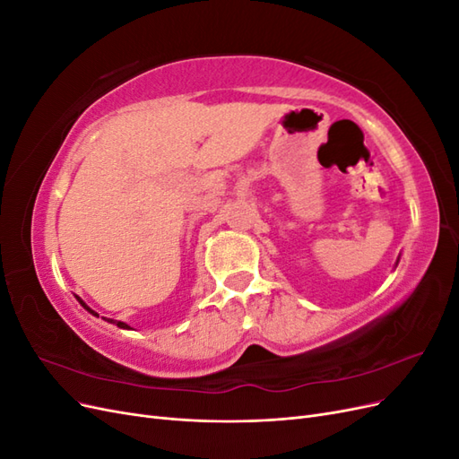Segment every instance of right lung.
<instances>
[{
    "label": "right lung",
    "mask_w": 459,
    "mask_h": 459,
    "mask_svg": "<svg viewBox=\"0 0 459 459\" xmlns=\"http://www.w3.org/2000/svg\"><path fill=\"white\" fill-rule=\"evenodd\" d=\"M78 300H80V299H78ZM80 304H82V307H84V308H86L88 312H91L93 316H97V314H95V312H93L91 308H88V307H86V304H84V302H82V300H80ZM107 322H110V324H117V325H118V327H122V329H130V327H128L126 324H122V322H115V319H107Z\"/></svg>",
    "instance_id": "obj_1"
}]
</instances>
